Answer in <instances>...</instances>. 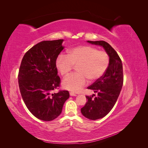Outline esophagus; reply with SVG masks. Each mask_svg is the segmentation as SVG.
<instances>
[{
  "mask_svg": "<svg viewBox=\"0 0 148 148\" xmlns=\"http://www.w3.org/2000/svg\"><path fill=\"white\" fill-rule=\"evenodd\" d=\"M70 95L71 96H76L77 95L76 93H72V92H70Z\"/></svg>",
  "mask_w": 148,
  "mask_h": 148,
  "instance_id": "1",
  "label": "esophagus"
}]
</instances>
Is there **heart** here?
<instances>
[{"mask_svg":"<svg viewBox=\"0 0 148 148\" xmlns=\"http://www.w3.org/2000/svg\"><path fill=\"white\" fill-rule=\"evenodd\" d=\"M110 57L105 51L91 46H79L69 49L67 55H60L56 60V67L62 76L69 74L74 66L76 73L64 79V88L77 92L86 85L88 79L94 81L105 74L109 66Z\"/></svg>","mask_w":148,"mask_h":148,"instance_id":"heart-1","label":"heart"}]
</instances>
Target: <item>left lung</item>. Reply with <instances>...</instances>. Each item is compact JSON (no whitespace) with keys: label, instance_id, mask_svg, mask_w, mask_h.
Returning <instances> with one entry per match:
<instances>
[{"label":"left lung","instance_id":"8db88e82","mask_svg":"<svg viewBox=\"0 0 148 148\" xmlns=\"http://www.w3.org/2000/svg\"><path fill=\"white\" fill-rule=\"evenodd\" d=\"M88 42L102 46L110 57L109 66L105 74L87 88L97 93V96L93 99V95H86L87 102L81 109L84 117L95 120L104 117L114 107L123 84V72L121 58L109 43L103 40Z\"/></svg>","mask_w":148,"mask_h":148}]
</instances>
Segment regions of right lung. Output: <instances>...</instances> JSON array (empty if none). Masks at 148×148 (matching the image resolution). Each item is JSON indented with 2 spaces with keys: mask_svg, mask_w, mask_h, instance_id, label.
Listing matches in <instances>:
<instances>
[{
  "mask_svg": "<svg viewBox=\"0 0 148 148\" xmlns=\"http://www.w3.org/2000/svg\"><path fill=\"white\" fill-rule=\"evenodd\" d=\"M63 39L45 40L31 48L22 59L18 72L21 95L32 114L43 121H52L61 114L69 98L67 90H59L60 78L56 60L64 49Z\"/></svg>",
  "mask_w": 148,
  "mask_h": 148,
  "instance_id": "obj_1",
  "label": "right lung"
}]
</instances>
